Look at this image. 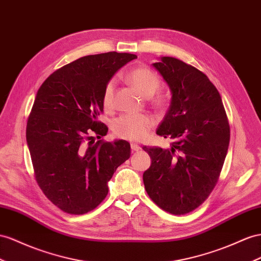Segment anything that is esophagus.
Listing matches in <instances>:
<instances>
[{
  "mask_svg": "<svg viewBox=\"0 0 261 261\" xmlns=\"http://www.w3.org/2000/svg\"><path fill=\"white\" fill-rule=\"evenodd\" d=\"M131 150H132V152H138L141 150V146L138 145L137 143H131Z\"/></svg>",
  "mask_w": 261,
  "mask_h": 261,
  "instance_id": "34e87169",
  "label": "esophagus"
}]
</instances>
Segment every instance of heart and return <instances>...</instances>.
I'll use <instances>...</instances> for the list:
<instances>
[{"instance_id":"1","label":"heart","mask_w":261,"mask_h":261,"mask_svg":"<svg viewBox=\"0 0 261 261\" xmlns=\"http://www.w3.org/2000/svg\"><path fill=\"white\" fill-rule=\"evenodd\" d=\"M126 79L144 97L153 96L160 87V78L155 72L146 67H138L130 70L126 75ZM113 90H115V82L110 80L106 85L102 95L105 108L112 107ZM153 105L161 109L165 106V100L161 96L155 97L153 99ZM153 124H154V120L149 115H122L113 122L112 129L118 138L140 141L149 135Z\"/></svg>"}]
</instances>
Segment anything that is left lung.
<instances>
[{
    "label": "left lung",
    "instance_id": "8db88e82",
    "mask_svg": "<svg viewBox=\"0 0 261 261\" xmlns=\"http://www.w3.org/2000/svg\"><path fill=\"white\" fill-rule=\"evenodd\" d=\"M152 66L171 91V105L156 135L171 148L143 150L151 158L143 183L151 199L174 215L188 214L215 188L229 145V123L222 98L205 73L174 57Z\"/></svg>",
    "mask_w": 261,
    "mask_h": 261
}]
</instances>
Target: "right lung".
Masks as SVG:
<instances>
[{"label":"right lung","instance_id":"obj_1","mask_svg":"<svg viewBox=\"0 0 261 261\" xmlns=\"http://www.w3.org/2000/svg\"><path fill=\"white\" fill-rule=\"evenodd\" d=\"M109 51L76 59L39 87L26 125V141L36 181L62 211L86 214L108 194V182L130 158L125 140L95 142L108 128L98 121L106 85L122 66L136 59Z\"/></svg>","mask_w":261,"mask_h":261}]
</instances>
